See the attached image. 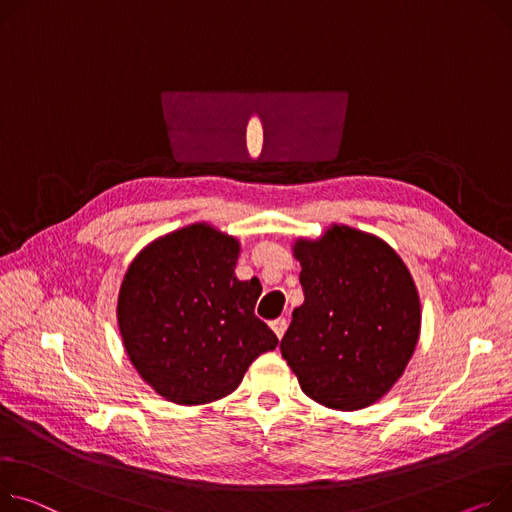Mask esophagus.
<instances>
[{"label": "esophagus", "mask_w": 512, "mask_h": 512, "mask_svg": "<svg viewBox=\"0 0 512 512\" xmlns=\"http://www.w3.org/2000/svg\"><path fill=\"white\" fill-rule=\"evenodd\" d=\"M271 325V329H274V333L278 335V339H282L284 337V333H286V327H288V323H286V319H276V321H271L269 323Z\"/></svg>", "instance_id": "obj_1"}]
</instances>
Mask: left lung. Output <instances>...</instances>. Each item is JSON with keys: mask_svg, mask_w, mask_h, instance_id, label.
<instances>
[{"mask_svg": "<svg viewBox=\"0 0 512 512\" xmlns=\"http://www.w3.org/2000/svg\"><path fill=\"white\" fill-rule=\"evenodd\" d=\"M304 302L280 350L300 389L354 412L379 401L410 362L422 323L410 269L379 236L331 224L317 241L296 238Z\"/></svg>", "mask_w": 512, "mask_h": 512, "instance_id": "left-lung-1", "label": "left lung"}]
</instances>
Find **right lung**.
Here are the masks:
<instances>
[{
	"instance_id": "obj_1",
	"label": "right lung",
	"mask_w": 512,
	"mask_h": 512,
	"mask_svg": "<svg viewBox=\"0 0 512 512\" xmlns=\"http://www.w3.org/2000/svg\"><path fill=\"white\" fill-rule=\"evenodd\" d=\"M241 243L197 222L168 232L131 261L117 323L140 377L164 399L201 405L230 395L278 337L255 317L257 278L234 267Z\"/></svg>"
}]
</instances>
